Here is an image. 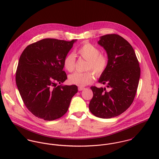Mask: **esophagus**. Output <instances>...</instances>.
Returning <instances> with one entry per match:
<instances>
[{
	"label": "esophagus",
	"instance_id": "1",
	"mask_svg": "<svg viewBox=\"0 0 159 159\" xmlns=\"http://www.w3.org/2000/svg\"><path fill=\"white\" fill-rule=\"evenodd\" d=\"M85 89V88H84V87H80L78 88L79 91H82V90H83V89Z\"/></svg>",
	"mask_w": 159,
	"mask_h": 159
}]
</instances>
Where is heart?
Returning <instances> with one entry per match:
<instances>
[{"label":"heart","mask_w":159,"mask_h":159,"mask_svg":"<svg viewBox=\"0 0 159 159\" xmlns=\"http://www.w3.org/2000/svg\"><path fill=\"white\" fill-rule=\"evenodd\" d=\"M77 52L84 59L87 60L86 70H92L98 76L101 75L106 71L108 66V58L106 55L101 53L100 50L95 46L89 43H85L77 49ZM75 60V55L73 53H70L65 57L63 60L65 70L69 72L74 70ZM68 79L71 84L82 87L93 82L94 75L91 71L76 72L71 74Z\"/></svg>","instance_id":"1"}]
</instances>
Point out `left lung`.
<instances>
[{
  "label": "left lung",
  "mask_w": 159,
  "mask_h": 159,
  "mask_svg": "<svg viewBox=\"0 0 159 159\" xmlns=\"http://www.w3.org/2000/svg\"><path fill=\"white\" fill-rule=\"evenodd\" d=\"M98 44L106 51L108 66L98 82L108 88L91 87L93 96L89 109L96 116L111 118L125 111L134 101L140 77V68L129 43L116 34L102 36Z\"/></svg>",
  "instance_id": "obj_1"
}]
</instances>
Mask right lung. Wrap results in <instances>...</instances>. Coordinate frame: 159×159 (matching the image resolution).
<instances>
[{
	"instance_id": "add662e5",
	"label": "right lung",
	"mask_w": 159,
	"mask_h": 159,
	"mask_svg": "<svg viewBox=\"0 0 159 159\" xmlns=\"http://www.w3.org/2000/svg\"><path fill=\"white\" fill-rule=\"evenodd\" d=\"M76 41L46 38L29 45L20 55L16 85L25 106L36 117L60 118L77 93L76 85H62L67 79L63 60ZM57 83L60 85L56 87Z\"/></svg>"
}]
</instances>
